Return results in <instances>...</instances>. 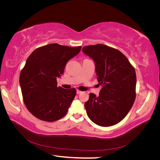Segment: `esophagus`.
Segmentation results:
<instances>
[{
	"label": "esophagus",
	"mask_w": 160,
	"mask_h": 160,
	"mask_svg": "<svg viewBox=\"0 0 160 160\" xmlns=\"http://www.w3.org/2000/svg\"><path fill=\"white\" fill-rule=\"evenodd\" d=\"M81 93V91H79V90H78V89L77 90V94H80Z\"/></svg>",
	"instance_id": "34e87169"
}]
</instances>
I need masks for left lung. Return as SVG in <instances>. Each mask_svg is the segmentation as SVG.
Here are the masks:
<instances>
[{"mask_svg":"<svg viewBox=\"0 0 160 160\" xmlns=\"http://www.w3.org/2000/svg\"><path fill=\"white\" fill-rule=\"evenodd\" d=\"M93 59L99 84V96L89 94L85 108L95 124L109 127L118 123L127 115L135 99L136 74L128 58L119 50L98 44L83 47Z\"/></svg>","mask_w":160,"mask_h":160,"instance_id":"8db88e82","label":"left lung"}]
</instances>
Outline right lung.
<instances>
[{"mask_svg": "<svg viewBox=\"0 0 160 160\" xmlns=\"http://www.w3.org/2000/svg\"><path fill=\"white\" fill-rule=\"evenodd\" d=\"M81 48L53 43L37 48L28 57L19 83L24 103L37 118L52 122L67 113L76 89L57 87V79L63 73L67 62L78 54Z\"/></svg>", "mask_w": 160, "mask_h": 160, "instance_id": "1", "label": "right lung"}]
</instances>
